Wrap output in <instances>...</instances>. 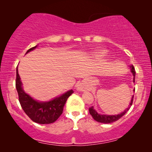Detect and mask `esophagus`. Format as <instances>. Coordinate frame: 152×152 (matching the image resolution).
I'll use <instances>...</instances> for the list:
<instances>
[{
  "instance_id": "esophagus-1",
  "label": "esophagus",
  "mask_w": 152,
  "mask_h": 152,
  "mask_svg": "<svg viewBox=\"0 0 152 152\" xmlns=\"http://www.w3.org/2000/svg\"><path fill=\"white\" fill-rule=\"evenodd\" d=\"M84 88V86H83V84L82 83H79L77 85V90L80 91H83Z\"/></svg>"
}]
</instances>
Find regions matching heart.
<instances>
[{
  "instance_id": "b5f03b06",
  "label": "heart",
  "mask_w": 152,
  "mask_h": 152,
  "mask_svg": "<svg viewBox=\"0 0 152 152\" xmlns=\"http://www.w3.org/2000/svg\"><path fill=\"white\" fill-rule=\"evenodd\" d=\"M106 50L104 49H99L96 50L94 52L93 56L95 58H102L103 57H104L106 55Z\"/></svg>"
}]
</instances>
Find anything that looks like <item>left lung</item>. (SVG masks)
I'll return each instance as SVG.
<instances>
[{"instance_id": "8db88e82", "label": "left lung", "mask_w": 152, "mask_h": 152, "mask_svg": "<svg viewBox=\"0 0 152 152\" xmlns=\"http://www.w3.org/2000/svg\"><path fill=\"white\" fill-rule=\"evenodd\" d=\"M130 68H131V72L132 73V74H133L134 76L133 81L135 82V74H136L135 69H134V67L133 66H131ZM134 91H135V88L134 89ZM133 99H134V95L132 96V100H131V102L129 104V107L127 108L126 109H125L123 112L121 113V114H118L117 115H106V114H98V113L96 112V111L94 109V106H91V107L89 108V113L92 116V117L94 118V119L96 120V121L100 122V123H104V124L113 123V122L117 121V120L119 119L120 118L122 117V116H123L124 115L126 114L127 111L129 110L131 106L132 105V103H133Z\"/></svg>"}]
</instances>
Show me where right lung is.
I'll return each mask as SVG.
<instances>
[{
  "mask_svg": "<svg viewBox=\"0 0 152 152\" xmlns=\"http://www.w3.org/2000/svg\"><path fill=\"white\" fill-rule=\"evenodd\" d=\"M37 46L38 45L31 48L27 50L26 53L34 50ZM15 87L18 91L19 102L24 112L33 121L41 124H48L56 121L62 114L64 106L68 98L74 93L71 89L48 102H38L35 100L23 89L18 67L16 69Z\"/></svg>",
  "mask_w": 152,
  "mask_h": 152,
  "instance_id": "1",
  "label": "right lung"
}]
</instances>
